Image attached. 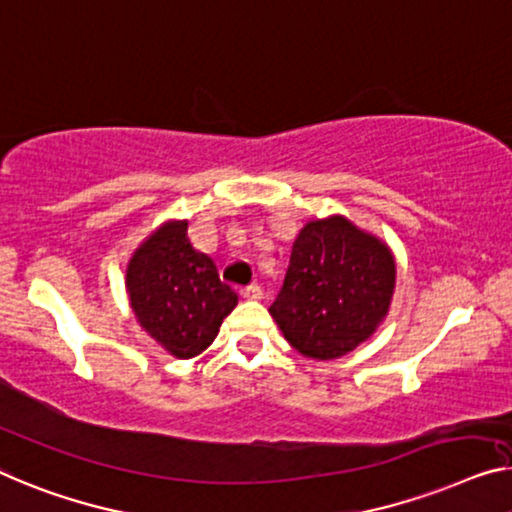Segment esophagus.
Listing matches in <instances>:
<instances>
[{
	"instance_id": "esophagus-1",
	"label": "esophagus",
	"mask_w": 512,
	"mask_h": 512,
	"mask_svg": "<svg viewBox=\"0 0 512 512\" xmlns=\"http://www.w3.org/2000/svg\"><path fill=\"white\" fill-rule=\"evenodd\" d=\"M243 299H250V301H259L264 296V289L259 287V285H248V287H243Z\"/></svg>"
}]
</instances>
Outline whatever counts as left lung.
Instances as JSON below:
<instances>
[{"label":"left lung","mask_w":512,"mask_h":512,"mask_svg":"<svg viewBox=\"0 0 512 512\" xmlns=\"http://www.w3.org/2000/svg\"><path fill=\"white\" fill-rule=\"evenodd\" d=\"M391 250L345 218L308 223L269 312L296 352L331 361L375 333L391 305Z\"/></svg>","instance_id":"obj_1"}]
</instances>
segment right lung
Segmentation results:
<instances>
[{
  "label": "right lung",
  "instance_id": "add662e5",
  "mask_svg": "<svg viewBox=\"0 0 512 512\" xmlns=\"http://www.w3.org/2000/svg\"><path fill=\"white\" fill-rule=\"evenodd\" d=\"M126 285L137 322L177 358L204 352L239 301L213 259L188 241V223L151 234L128 264Z\"/></svg>",
  "mask_w": 512,
  "mask_h": 512
}]
</instances>
